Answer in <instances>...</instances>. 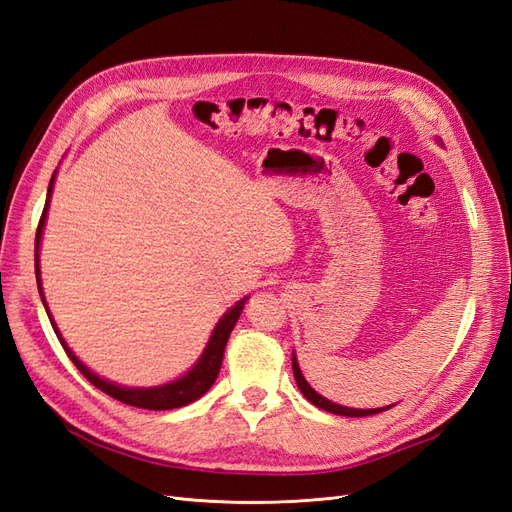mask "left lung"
I'll use <instances>...</instances> for the list:
<instances>
[{
  "instance_id": "8db88e82",
  "label": "left lung",
  "mask_w": 512,
  "mask_h": 512,
  "mask_svg": "<svg viewBox=\"0 0 512 512\" xmlns=\"http://www.w3.org/2000/svg\"><path fill=\"white\" fill-rule=\"evenodd\" d=\"M292 371H294V380H297V386H299V391L305 395V399L307 401H312V404L316 406V408H322V410H327V412H331V414H339V416H371V414H378V412H384V410H389L391 406H386V408H369V410H359V408H346V406H339V404H333V401H329L327 397H322V395H318L312 386L307 384V380L303 378V374H301V367H299V363H297V356L292 354Z\"/></svg>"
}]
</instances>
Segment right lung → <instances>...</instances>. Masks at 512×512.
I'll return each instance as SVG.
<instances>
[{
	"label": "right lung",
	"instance_id": "right-lung-1",
	"mask_svg": "<svg viewBox=\"0 0 512 512\" xmlns=\"http://www.w3.org/2000/svg\"><path fill=\"white\" fill-rule=\"evenodd\" d=\"M53 181H55V173L51 177V183H49V192H46V203H44V211L40 215V224H38V230H36V280H38V290H40V297H42V303H44V309L46 314H49V320L53 324V331L59 339V344L64 346L66 354L70 356V361L76 365V369L81 371V374L96 386V389H100L102 393L111 395L113 399L121 401V404H128V406H134V408H145V410H173V408H183L192 404V401H196L198 397H203L211 386L215 382V378H218L220 374V367H222V359H224V348H226V342L230 337V331L235 329V324L243 312V305L247 301L241 299L237 305H232L228 312L222 316V320L218 322V327L213 329L211 333V339L209 344L205 348V352L200 354L198 363L188 371V374L168 382V384H162V386H151V389H128V386H119V384H113L108 380H102L100 376H96L94 371H91L89 367H85L79 356H76L68 344L66 339L61 337V333L57 331L55 322L51 318V312L49 307H46V301H44V292H42V282H40V265H38V247H40V239H42V228H44V222H46V211H49V203H51V192H53Z\"/></svg>",
	"mask_w": 512,
	"mask_h": 512
}]
</instances>
